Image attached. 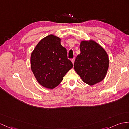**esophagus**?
Returning a JSON list of instances; mask_svg holds the SVG:
<instances>
[{
	"label": "esophagus",
	"instance_id": "obj_1",
	"mask_svg": "<svg viewBox=\"0 0 129 129\" xmlns=\"http://www.w3.org/2000/svg\"><path fill=\"white\" fill-rule=\"evenodd\" d=\"M74 61H75V58L72 59H71V62H72V63H73V64H74Z\"/></svg>",
	"mask_w": 129,
	"mask_h": 129
}]
</instances>
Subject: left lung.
Listing matches in <instances>:
<instances>
[{"label": "left lung", "mask_w": 129, "mask_h": 129, "mask_svg": "<svg viewBox=\"0 0 129 129\" xmlns=\"http://www.w3.org/2000/svg\"><path fill=\"white\" fill-rule=\"evenodd\" d=\"M80 49L81 53L74 62L75 70L88 85H93L102 81L109 67L106 51L92 40L82 41Z\"/></svg>", "instance_id": "1"}]
</instances>
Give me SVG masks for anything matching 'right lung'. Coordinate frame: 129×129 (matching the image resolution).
<instances>
[{
  "label": "right lung",
  "instance_id": "obj_1",
  "mask_svg": "<svg viewBox=\"0 0 129 129\" xmlns=\"http://www.w3.org/2000/svg\"><path fill=\"white\" fill-rule=\"evenodd\" d=\"M31 65L38 83L50 89L57 86L73 67L60 38L53 35L43 38L36 46L31 54Z\"/></svg>",
  "mask_w": 129,
  "mask_h": 129
}]
</instances>
